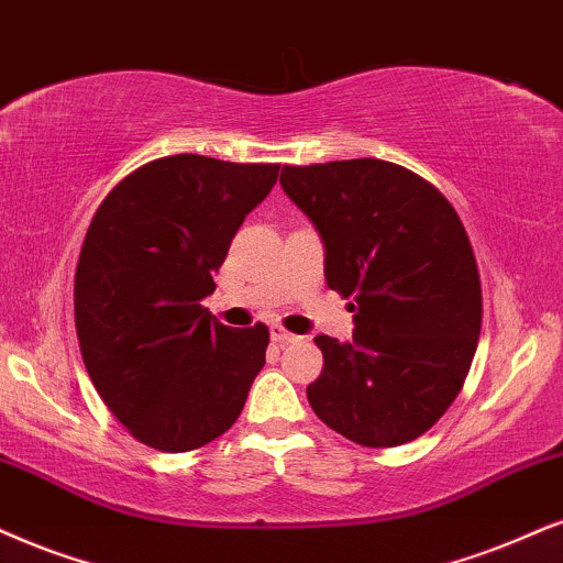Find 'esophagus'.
I'll return each instance as SVG.
<instances>
[{
	"label": "esophagus",
	"mask_w": 563,
	"mask_h": 563,
	"mask_svg": "<svg viewBox=\"0 0 563 563\" xmlns=\"http://www.w3.org/2000/svg\"><path fill=\"white\" fill-rule=\"evenodd\" d=\"M269 338H273V343H277V345H288V343H294L296 334L288 332L283 324H269Z\"/></svg>",
	"instance_id": "obj_1"
}]
</instances>
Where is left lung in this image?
Returning a JSON list of instances; mask_svg holds the SVG:
<instances>
[{
  "mask_svg": "<svg viewBox=\"0 0 563 563\" xmlns=\"http://www.w3.org/2000/svg\"><path fill=\"white\" fill-rule=\"evenodd\" d=\"M280 184L324 241L327 286L355 311L351 343L314 338L324 366L309 405L355 444H408L454 402L478 347L465 225L433 184L389 161L283 166Z\"/></svg>",
  "mask_w": 563,
  "mask_h": 563,
  "instance_id": "8db88e82",
  "label": "left lung"
}]
</instances>
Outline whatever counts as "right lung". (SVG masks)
<instances>
[{"mask_svg":"<svg viewBox=\"0 0 563 563\" xmlns=\"http://www.w3.org/2000/svg\"><path fill=\"white\" fill-rule=\"evenodd\" d=\"M277 163L168 155L113 187L85 233L75 327L92 387L142 444L189 452L236 423L269 330L220 324L202 306Z\"/></svg>","mask_w":563,"mask_h":563,"instance_id":"right-lung-1","label":"right lung"}]
</instances>
